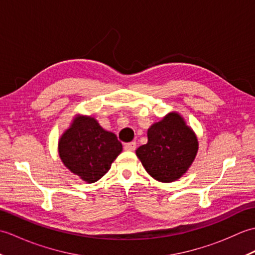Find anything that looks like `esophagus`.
<instances>
[{"label":"esophagus","mask_w":255,"mask_h":255,"mask_svg":"<svg viewBox=\"0 0 255 255\" xmlns=\"http://www.w3.org/2000/svg\"><path fill=\"white\" fill-rule=\"evenodd\" d=\"M136 147H137V143L134 142V141L128 142V143H125V145H124L125 150H127V151H133L134 149H136Z\"/></svg>","instance_id":"obj_1"}]
</instances>
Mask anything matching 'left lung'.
<instances>
[{"label": "left lung", "instance_id": "left-lung-1", "mask_svg": "<svg viewBox=\"0 0 255 255\" xmlns=\"http://www.w3.org/2000/svg\"><path fill=\"white\" fill-rule=\"evenodd\" d=\"M198 150L195 132L175 112L148 129V143L136 154L154 180L170 183L178 180L191 166Z\"/></svg>", "mask_w": 255, "mask_h": 255}]
</instances>
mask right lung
Returning <instances> with one entry per match:
<instances>
[{
	"label": "right lung",
	"instance_id": "right-lung-1",
	"mask_svg": "<svg viewBox=\"0 0 255 255\" xmlns=\"http://www.w3.org/2000/svg\"><path fill=\"white\" fill-rule=\"evenodd\" d=\"M122 150L115 133L102 128L95 118L81 115L73 119L58 144L63 164L88 183L104 176Z\"/></svg>",
	"mask_w": 255,
	"mask_h": 255
}]
</instances>
